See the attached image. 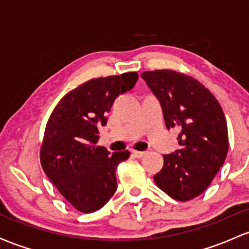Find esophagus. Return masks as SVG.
Returning <instances> with one entry per match:
<instances>
[{"label":"esophagus","mask_w":249,"mask_h":249,"mask_svg":"<svg viewBox=\"0 0 249 249\" xmlns=\"http://www.w3.org/2000/svg\"><path fill=\"white\" fill-rule=\"evenodd\" d=\"M132 154H133V156H135V158H138V159H141L142 156H144V155H146V152H138V150H133V152H132Z\"/></svg>","instance_id":"1"}]
</instances>
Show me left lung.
<instances>
[{"label": "left lung", "instance_id": "left-lung-1", "mask_svg": "<svg viewBox=\"0 0 249 249\" xmlns=\"http://www.w3.org/2000/svg\"><path fill=\"white\" fill-rule=\"evenodd\" d=\"M141 77L160 102L168 129L178 127V144L163 155L154 181L170 197L188 201L202 194L228 152V130L221 106L197 80L174 71H144Z\"/></svg>", "mask_w": 249, "mask_h": 249}]
</instances>
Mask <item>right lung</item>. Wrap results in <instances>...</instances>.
<instances>
[{
    "instance_id": "obj_1",
    "label": "right lung",
    "mask_w": 249,
    "mask_h": 249,
    "mask_svg": "<svg viewBox=\"0 0 249 249\" xmlns=\"http://www.w3.org/2000/svg\"><path fill=\"white\" fill-rule=\"evenodd\" d=\"M138 77L136 72H124L89 80L69 91L49 117L41 148L42 168L77 211H97L116 192L117 164L129 158V152L110 154L95 143L115 99L130 90Z\"/></svg>"
}]
</instances>
